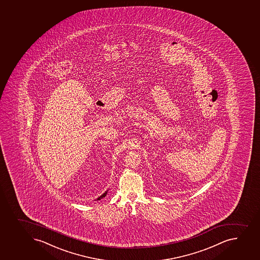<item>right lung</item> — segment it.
Wrapping results in <instances>:
<instances>
[{
	"mask_svg": "<svg viewBox=\"0 0 260 260\" xmlns=\"http://www.w3.org/2000/svg\"><path fill=\"white\" fill-rule=\"evenodd\" d=\"M107 193H108V190H107L106 192L103 193V195L100 196V197H99V198H98V199H96V200H101L102 198H105L106 195H107Z\"/></svg>",
	"mask_w": 260,
	"mask_h": 260,
	"instance_id": "right-lung-1",
	"label": "right lung"
}]
</instances>
